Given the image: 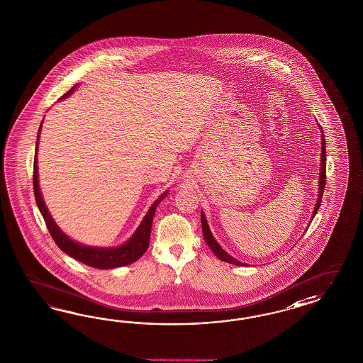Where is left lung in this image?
Instances as JSON below:
<instances>
[{
  "label": "left lung",
  "instance_id": "obj_1",
  "mask_svg": "<svg viewBox=\"0 0 363 363\" xmlns=\"http://www.w3.org/2000/svg\"><path fill=\"white\" fill-rule=\"evenodd\" d=\"M320 128H321V125H320ZM321 140V169H320V177H318V179H320V184H318L320 188H318V189H320V191H318V196H317L318 199H317V203H315V206H314V211H313V215H311V220L314 218L317 211H318V208L321 206L322 194H323L325 184H326V145H325L326 143H325V135H323L322 128ZM201 228H203V236H204V240H206L208 247L216 255V257H218L221 261H225V262L233 264V265H238V267H245V265H247V264H244V262H240V261H238L235 257H232L230 255H228L224 249L218 245V241L215 240L212 232H211V229H209L207 218H206V215H204L203 211H201Z\"/></svg>",
  "mask_w": 363,
  "mask_h": 363
}]
</instances>
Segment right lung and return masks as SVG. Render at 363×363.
<instances>
[{"instance_id": "1", "label": "right lung", "mask_w": 363, "mask_h": 363, "mask_svg": "<svg viewBox=\"0 0 363 363\" xmlns=\"http://www.w3.org/2000/svg\"><path fill=\"white\" fill-rule=\"evenodd\" d=\"M75 89H77V84L72 87L67 93L62 95L61 99L67 98ZM42 123H43V121H42ZM42 123L40 125V130H38V135H37V147H35L34 171H33V186H34V196H35L37 206H38L42 216L45 218L46 227L49 229L55 244L70 257L78 259L83 264L96 268V269H114V268H119V267L130 265V264L135 262L136 259H140L145 255L148 245H150L151 227H152V220H154V215H155L156 207L167 196L168 192L166 191L163 195H160V197L151 206L145 218L142 220L140 225L135 230L134 235L128 238V241H125V244H122L119 247H113V248H99V247L83 245V244L74 241L67 235H65L61 228L55 224L54 218H52L49 209L43 201L40 184H38L37 150H38V140H40V134H41Z\"/></svg>"}]
</instances>
